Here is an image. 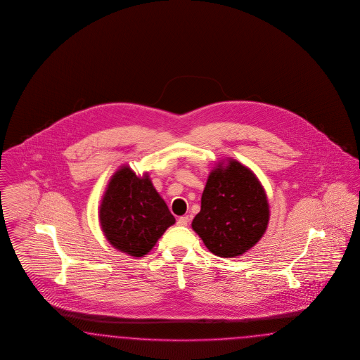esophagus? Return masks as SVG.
<instances>
[{
    "instance_id": "34e87169",
    "label": "esophagus",
    "mask_w": 360,
    "mask_h": 360,
    "mask_svg": "<svg viewBox=\"0 0 360 360\" xmlns=\"http://www.w3.org/2000/svg\"><path fill=\"white\" fill-rule=\"evenodd\" d=\"M188 221H190L188 217H179L178 221H176V224H178V226H187V225H188Z\"/></svg>"
}]
</instances>
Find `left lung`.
Segmentation results:
<instances>
[{"mask_svg":"<svg viewBox=\"0 0 360 360\" xmlns=\"http://www.w3.org/2000/svg\"><path fill=\"white\" fill-rule=\"evenodd\" d=\"M269 203L259 178L236 159L222 162L209 174L201 212L191 228L206 248L233 259L257 244L268 228Z\"/></svg>","mask_w":360,"mask_h":360,"instance_id":"8db88e82","label":"left lung"}]
</instances>
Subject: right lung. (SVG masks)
Segmentation results:
<instances>
[{
	"label": "right lung",
	"instance_id": "1",
	"mask_svg": "<svg viewBox=\"0 0 360 360\" xmlns=\"http://www.w3.org/2000/svg\"><path fill=\"white\" fill-rule=\"evenodd\" d=\"M99 219L108 243L132 257H143L175 224L148 174L138 176L129 166H122L111 176L101 200Z\"/></svg>",
	"mask_w": 360,
	"mask_h": 360
}]
</instances>
